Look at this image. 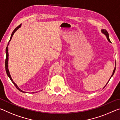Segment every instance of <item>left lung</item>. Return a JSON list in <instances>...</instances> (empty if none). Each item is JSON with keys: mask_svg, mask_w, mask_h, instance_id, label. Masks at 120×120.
Segmentation results:
<instances>
[{"mask_svg": "<svg viewBox=\"0 0 120 120\" xmlns=\"http://www.w3.org/2000/svg\"><path fill=\"white\" fill-rule=\"evenodd\" d=\"M101 33H102L103 34H104V35L106 36V38H107V40L109 41V42H110V43H111V41H110V40H109V33H108V32H107V31L105 29H101ZM115 68H114V70H113V73H112V76H111V78L113 76V75H114V72H115V69H116V61L115 62ZM111 78H109V80H110V79H111ZM109 82H107V84H106V85H105V86H104V87L106 86V85L107 84V83Z\"/></svg>", "mask_w": 120, "mask_h": 120, "instance_id": "8db88e82", "label": "left lung"}]
</instances>
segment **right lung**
Here are the masks:
<instances>
[{
  "instance_id": "obj_1",
  "label": "right lung",
  "mask_w": 120,
  "mask_h": 120,
  "mask_svg": "<svg viewBox=\"0 0 120 120\" xmlns=\"http://www.w3.org/2000/svg\"><path fill=\"white\" fill-rule=\"evenodd\" d=\"M22 25V24H20V25H19V26H17V27H16V28H15V29L14 30L13 32H12V33H11V38H10V40H9V41L8 43V45H7V47H6V60H5V69H6V71L7 76H8V77L10 78V79L11 80V82L13 83L14 85H15V87H16V88H17V89H18V90H19L20 92H22V93H26L27 92H24V91L21 90V89H20L19 87H18L17 85H16V84H15V83L14 82L13 79L11 78V74H10L9 71V69H8V45H9V42H10V41H11V38H12V37H13V36L14 35V33H15L16 31H17V30L18 29H19V28L20 27H21V25ZM37 92H36V93H37ZM35 93L32 92V93Z\"/></svg>"
}]
</instances>
